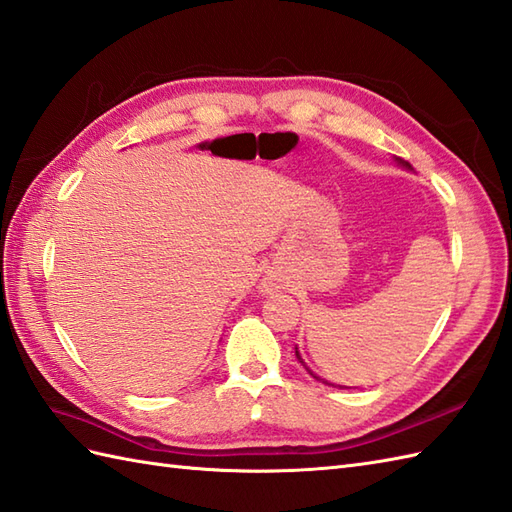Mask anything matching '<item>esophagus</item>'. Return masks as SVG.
Wrapping results in <instances>:
<instances>
[{"label":"esophagus","instance_id":"1","mask_svg":"<svg viewBox=\"0 0 512 512\" xmlns=\"http://www.w3.org/2000/svg\"><path fill=\"white\" fill-rule=\"evenodd\" d=\"M264 288L270 292L272 288H275V281H266V283H264Z\"/></svg>","mask_w":512,"mask_h":512}]
</instances>
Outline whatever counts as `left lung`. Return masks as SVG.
Here are the masks:
<instances>
[{
  "label": "left lung",
  "mask_w": 512,
  "mask_h": 512,
  "mask_svg": "<svg viewBox=\"0 0 512 512\" xmlns=\"http://www.w3.org/2000/svg\"><path fill=\"white\" fill-rule=\"evenodd\" d=\"M399 163H403V165H406V168H410V163H406V161H401V159H399ZM296 358H299V360H301V355H299V351H296ZM301 364L305 366V362H303V360H301ZM305 368H307V366H305ZM307 371H310V368H307ZM310 375H312V377H316V379H320V377H318V375H314L312 371H310ZM320 382H323V379H320ZM323 384H329V382H323ZM329 386H334V384H329Z\"/></svg>",
  "instance_id": "obj_1"
}]
</instances>
